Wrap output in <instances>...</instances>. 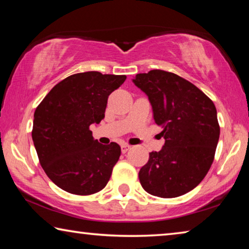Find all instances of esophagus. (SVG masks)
<instances>
[{"instance_id": "obj_1", "label": "esophagus", "mask_w": 249, "mask_h": 249, "mask_svg": "<svg viewBox=\"0 0 249 249\" xmlns=\"http://www.w3.org/2000/svg\"><path fill=\"white\" fill-rule=\"evenodd\" d=\"M121 149H122V153L125 154V153H127L128 149H130V146L127 144H123L121 146Z\"/></svg>"}]
</instances>
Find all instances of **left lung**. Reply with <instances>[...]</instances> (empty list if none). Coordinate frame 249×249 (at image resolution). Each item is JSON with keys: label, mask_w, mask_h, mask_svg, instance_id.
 <instances>
[{"label": "left lung", "mask_w": 249, "mask_h": 249, "mask_svg": "<svg viewBox=\"0 0 249 249\" xmlns=\"http://www.w3.org/2000/svg\"><path fill=\"white\" fill-rule=\"evenodd\" d=\"M133 83L148 96L165 145L140 170L146 192L176 197L191 191L210 170L220 138L215 105L187 80L162 70L138 73Z\"/></svg>", "instance_id": "obj_1"}]
</instances>
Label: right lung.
Listing matches in <instances>:
<instances>
[{"instance_id": "obj_1", "label": "right lung", "mask_w": 249, "mask_h": 249, "mask_svg": "<svg viewBox=\"0 0 249 249\" xmlns=\"http://www.w3.org/2000/svg\"><path fill=\"white\" fill-rule=\"evenodd\" d=\"M125 80L98 71L75 73L56 84L37 107L34 146L46 175L62 190L88 196L107 184L121 147L100 144L89 127L104 119L108 95Z\"/></svg>"}]
</instances>
